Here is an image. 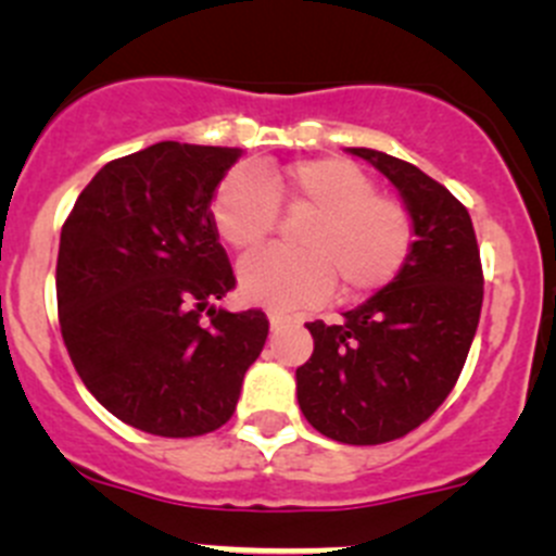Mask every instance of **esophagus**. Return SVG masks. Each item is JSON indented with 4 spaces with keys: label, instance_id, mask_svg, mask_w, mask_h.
Listing matches in <instances>:
<instances>
[{
    "label": "esophagus",
    "instance_id": "esophagus-1",
    "mask_svg": "<svg viewBox=\"0 0 556 556\" xmlns=\"http://www.w3.org/2000/svg\"><path fill=\"white\" fill-rule=\"evenodd\" d=\"M268 323H271V328H282L285 323H290V314L288 312H279V309H268Z\"/></svg>",
    "mask_w": 556,
    "mask_h": 556
}]
</instances>
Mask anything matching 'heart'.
<instances>
[{"instance_id": "heart-1", "label": "heart", "mask_w": 556, "mask_h": 556, "mask_svg": "<svg viewBox=\"0 0 556 556\" xmlns=\"http://www.w3.org/2000/svg\"><path fill=\"white\" fill-rule=\"evenodd\" d=\"M279 204L309 210L295 231L301 250H266L239 266L244 301L271 309L312 304L333 288L366 295L384 288L412 252L414 228L406 206L377 193L366 169L346 159L295 161L285 169H237L212 199L217 233L237 252L271 237Z\"/></svg>"}]
</instances>
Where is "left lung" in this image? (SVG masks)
Segmentation results:
<instances>
[{"label": "left lung", "mask_w": 556, "mask_h": 556, "mask_svg": "<svg viewBox=\"0 0 556 556\" xmlns=\"http://www.w3.org/2000/svg\"><path fill=\"white\" fill-rule=\"evenodd\" d=\"M401 193L414 226L406 263L341 325L309 323L314 352L295 371L299 406L314 430L352 446L403 439L457 384L484 301L468 210L408 161L350 148Z\"/></svg>", "instance_id": "1"}]
</instances>
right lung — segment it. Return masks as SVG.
<instances>
[{
	"label": "right lung",
	"mask_w": 556,
	"mask_h": 556,
	"mask_svg": "<svg viewBox=\"0 0 556 556\" xmlns=\"http://www.w3.org/2000/svg\"><path fill=\"white\" fill-rule=\"evenodd\" d=\"M239 155L179 142L123 155L61 228L66 352L106 412L150 435L193 439L226 425L266 344L261 309L215 306L237 277L210 206Z\"/></svg>",
	"instance_id": "obj_1"
}]
</instances>
